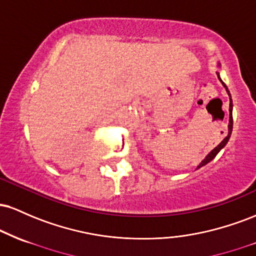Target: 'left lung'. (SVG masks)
Listing matches in <instances>:
<instances>
[{
	"instance_id": "8db88e82",
	"label": "left lung",
	"mask_w": 256,
	"mask_h": 256,
	"mask_svg": "<svg viewBox=\"0 0 256 256\" xmlns=\"http://www.w3.org/2000/svg\"><path fill=\"white\" fill-rule=\"evenodd\" d=\"M216 74H218V78L220 79V77H219V73H216ZM220 82H222V79H220ZM222 85H224L225 89H226V91H228V96H230V91L228 90V88H226V85H225L224 83H222ZM230 110V120H228V136H226V137L224 138V140H222V142H220L219 144L216 146V148H214L213 150L210 152V154H208L207 156H206V158H204V160L201 161V164H200V165L198 166V168H200V167H202V166H204V165H207V164L210 162V161H212L213 158L216 156V154H218V152H219L220 150H222V149L224 148V146H226V143L228 142V138H230V136H231V132H232V122H234V120H232V100H231V96H230V110Z\"/></svg>"
}]
</instances>
